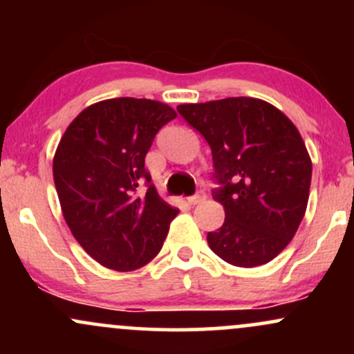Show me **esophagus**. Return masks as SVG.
<instances>
[{
    "instance_id": "esophagus-1",
    "label": "esophagus",
    "mask_w": 354,
    "mask_h": 354,
    "mask_svg": "<svg viewBox=\"0 0 354 354\" xmlns=\"http://www.w3.org/2000/svg\"><path fill=\"white\" fill-rule=\"evenodd\" d=\"M205 200H206L205 191H198L196 194H193V196L188 198V203L189 205H200V203H203Z\"/></svg>"
}]
</instances>
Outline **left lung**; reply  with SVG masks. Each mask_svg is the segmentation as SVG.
I'll return each instance as SVG.
<instances>
[{"label":"left lung","mask_w":354,"mask_h":354,"mask_svg":"<svg viewBox=\"0 0 354 354\" xmlns=\"http://www.w3.org/2000/svg\"><path fill=\"white\" fill-rule=\"evenodd\" d=\"M178 113L208 141L225 223L209 231L214 254L233 266L270 263L290 245L304 216L311 158L298 128L263 100L180 104Z\"/></svg>","instance_id":"obj_1"}]
</instances>
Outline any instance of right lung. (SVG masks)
<instances>
[{
	"instance_id": "obj_1",
	"label": "right lung",
	"mask_w": 354,
	"mask_h": 354,
	"mask_svg": "<svg viewBox=\"0 0 354 354\" xmlns=\"http://www.w3.org/2000/svg\"><path fill=\"white\" fill-rule=\"evenodd\" d=\"M174 118L160 101L104 100L83 109L56 148L53 178L64 221L104 268L138 270L163 246L178 209L151 185L145 156Z\"/></svg>"
}]
</instances>
